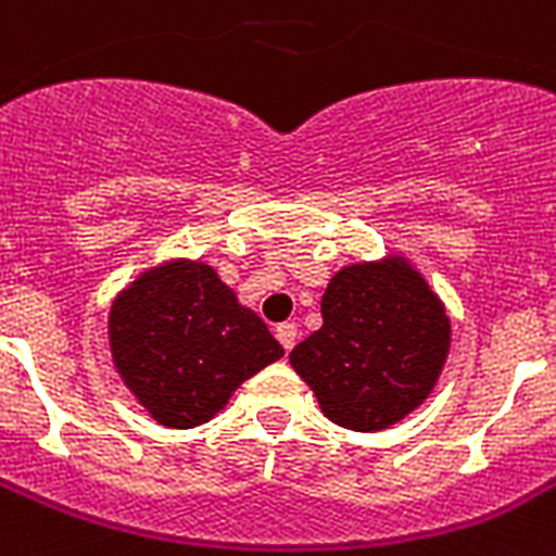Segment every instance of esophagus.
Masks as SVG:
<instances>
[{
  "instance_id": "1",
  "label": "esophagus",
  "mask_w": 556,
  "mask_h": 556,
  "mask_svg": "<svg viewBox=\"0 0 556 556\" xmlns=\"http://www.w3.org/2000/svg\"><path fill=\"white\" fill-rule=\"evenodd\" d=\"M277 340H279V345H282V349L291 351L293 342H296V325H293V323L277 325Z\"/></svg>"
}]
</instances>
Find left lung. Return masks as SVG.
<instances>
[{"mask_svg":"<svg viewBox=\"0 0 556 556\" xmlns=\"http://www.w3.org/2000/svg\"><path fill=\"white\" fill-rule=\"evenodd\" d=\"M442 302L403 260L351 265L328 282L323 328L291 351L325 417L380 431L417 408L448 354Z\"/></svg>","mask_w":556,"mask_h":556,"instance_id":"left-lung-1","label":"left lung"}]
</instances>
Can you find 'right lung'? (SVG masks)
Masks as SVG:
<instances>
[{"label": "right lung", "mask_w": 556, "mask_h": 556, "mask_svg": "<svg viewBox=\"0 0 556 556\" xmlns=\"http://www.w3.org/2000/svg\"><path fill=\"white\" fill-rule=\"evenodd\" d=\"M108 328L125 386L168 428L207 422L239 382L282 356L268 325L202 263L142 274L114 302Z\"/></svg>", "instance_id": "1"}]
</instances>
